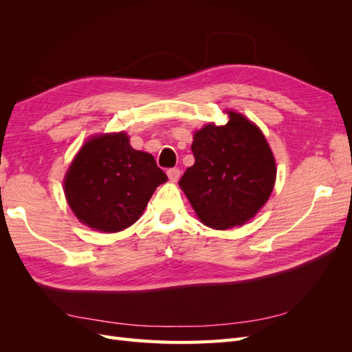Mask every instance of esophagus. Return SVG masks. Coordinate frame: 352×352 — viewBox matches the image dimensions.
Instances as JSON below:
<instances>
[{
	"label": "esophagus",
	"instance_id": "esophagus-1",
	"mask_svg": "<svg viewBox=\"0 0 352 352\" xmlns=\"http://www.w3.org/2000/svg\"><path fill=\"white\" fill-rule=\"evenodd\" d=\"M167 176H168V179L172 180V182H177L179 180V177H180V170L179 168H168L167 170Z\"/></svg>",
	"mask_w": 352,
	"mask_h": 352
}]
</instances>
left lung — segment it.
Returning a JSON list of instances; mask_svg holds the SVG:
<instances>
[{
  "mask_svg": "<svg viewBox=\"0 0 352 352\" xmlns=\"http://www.w3.org/2000/svg\"><path fill=\"white\" fill-rule=\"evenodd\" d=\"M228 114L226 124L208 123L195 132V163L179 180L198 219L219 230L257 214L276 180L274 157L261 131L239 113Z\"/></svg>",
  "mask_w": 352,
  "mask_h": 352,
  "instance_id": "1",
  "label": "left lung"
}]
</instances>
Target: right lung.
<instances>
[{
    "label": "right lung",
    "instance_id": "add662e5",
    "mask_svg": "<svg viewBox=\"0 0 352 352\" xmlns=\"http://www.w3.org/2000/svg\"><path fill=\"white\" fill-rule=\"evenodd\" d=\"M167 180L151 154L136 151L124 132L92 136L65 177L72 211L95 230L120 232L142 216L157 186Z\"/></svg>",
    "mask_w": 352,
    "mask_h": 352
}]
</instances>
